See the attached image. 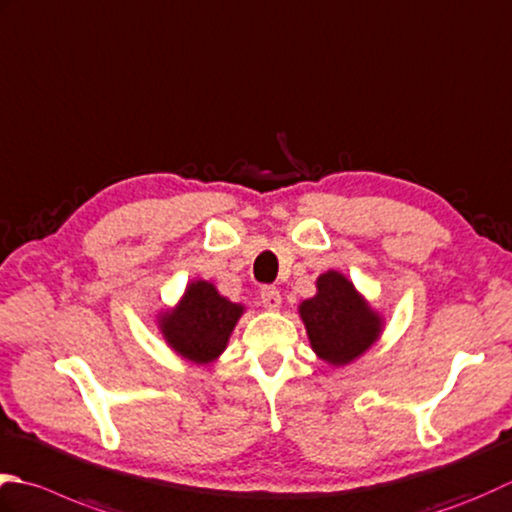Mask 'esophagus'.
<instances>
[{
    "label": "esophagus",
    "mask_w": 512,
    "mask_h": 512,
    "mask_svg": "<svg viewBox=\"0 0 512 512\" xmlns=\"http://www.w3.org/2000/svg\"><path fill=\"white\" fill-rule=\"evenodd\" d=\"M259 299H262L266 310H279V306H282V295H279V290L273 286H264L259 290Z\"/></svg>",
    "instance_id": "1"
}]
</instances>
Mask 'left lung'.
Masks as SVG:
<instances>
[{
  "label": "left lung",
  "instance_id": "obj_1",
  "mask_svg": "<svg viewBox=\"0 0 512 512\" xmlns=\"http://www.w3.org/2000/svg\"><path fill=\"white\" fill-rule=\"evenodd\" d=\"M299 315L317 357L333 366H346L364 355L384 326L382 315L337 270L319 275L317 295L299 304Z\"/></svg>",
  "mask_w": 512,
  "mask_h": 512
}]
</instances>
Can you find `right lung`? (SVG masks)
Returning <instances> with one entry per match:
<instances>
[{"instance_id": "right-lung-1", "label": "right lung", "mask_w": 512, "mask_h": 512, "mask_svg": "<svg viewBox=\"0 0 512 512\" xmlns=\"http://www.w3.org/2000/svg\"><path fill=\"white\" fill-rule=\"evenodd\" d=\"M242 313V304L228 302L213 284L199 279L188 284L173 310L159 315V330L177 355L195 364H210L226 350Z\"/></svg>"}]
</instances>
